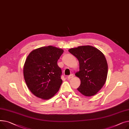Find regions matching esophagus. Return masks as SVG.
<instances>
[{
    "label": "esophagus",
    "instance_id": "obj_1",
    "mask_svg": "<svg viewBox=\"0 0 129 129\" xmlns=\"http://www.w3.org/2000/svg\"><path fill=\"white\" fill-rule=\"evenodd\" d=\"M74 77V75L73 74H71L70 75H69V76L68 77V79H71L72 78H73Z\"/></svg>",
    "mask_w": 129,
    "mask_h": 129
}]
</instances>
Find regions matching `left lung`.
Masks as SVG:
<instances>
[{
    "instance_id": "1",
    "label": "left lung",
    "mask_w": 129,
    "mask_h": 129,
    "mask_svg": "<svg viewBox=\"0 0 129 129\" xmlns=\"http://www.w3.org/2000/svg\"><path fill=\"white\" fill-rule=\"evenodd\" d=\"M79 62L80 70L75 74L81 80L77 88L82 95L92 96L104 85L108 74V64L103 53L89 45L69 49Z\"/></svg>"
}]
</instances>
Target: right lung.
<instances>
[{
	"label": "right lung",
	"instance_id": "obj_1",
	"mask_svg": "<svg viewBox=\"0 0 129 129\" xmlns=\"http://www.w3.org/2000/svg\"><path fill=\"white\" fill-rule=\"evenodd\" d=\"M63 52L61 48L44 46L32 50L27 57L23 67L24 78L35 96L47 100L58 92L62 80L57 61Z\"/></svg>",
	"mask_w": 129,
	"mask_h": 129
}]
</instances>
